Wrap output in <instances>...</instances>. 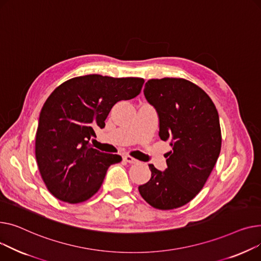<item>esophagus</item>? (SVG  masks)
<instances>
[{
  "label": "esophagus",
  "instance_id": "esophagus-1",
  "mask_svg": "<svg viewBox=\"0 0 261 261\" xmlns=\"http://www.w3.org/2000/svg\"><path fill=\"white\" fill-rule=\"evenodd\" d=\"M123 159H124V161H126V162H128V163H130V164H134V163H137V162H138L137 159H135V158L128 156V155H125V156L123 157Z\"/></svg>",
  "mask_w": 261,
  "mask_h": 261
}]
</instances>
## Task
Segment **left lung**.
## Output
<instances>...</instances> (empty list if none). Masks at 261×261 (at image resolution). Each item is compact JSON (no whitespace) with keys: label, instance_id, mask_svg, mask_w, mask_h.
Here are the masks:
<instances>
[{"label":"left lung","instance_id":"8db88e82","mask_svg":"<svg viewBox=\"0 0 261 261\" xmlns=\"http://www.w3.org/2000/svg\"><path fill=\"white\" fill-rule=\"evenodd\" d=\"M143 93L158 114L160 139L170 142L172 150L165 154V171L149 164L150 179L138 189L152 207L177 208L202 190L217 162L218 112L205 91L186 79H151Z\"/></svg>","mask_w":261,"mask_h":261}]
</instances>
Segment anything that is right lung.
Segmentation results:
<instances>
[{"instance_id":"add662e5","label":"right lung","mask_w":261,"mask_h":261,"mask_svg":"<svg viewBox=\"0 0 261 261\" xmlns=\"http://www.w3.org/2000/svg\"><path fill=\"white\" fill-rule=\"evenodd\" d=\"M142 78L87 74L58 86L44 103L36 135V158L48 191L59 200L80 203L94 196L121 156L91 147L113 106L140 94Z\"/></svg>"}]
</instances>
